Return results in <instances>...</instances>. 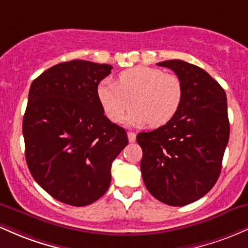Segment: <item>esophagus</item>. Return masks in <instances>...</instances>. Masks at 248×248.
Here are the masks:
<instances>
[{
    "label": "esophagus",
    "mask_w": 248,
    "mask_h": 248,
    "mask_svg": "<svg viewBox=\"0 0 248 248\" xmlns=\"http://www.w3.org/2000/svg\"><path fill=\"white\" fill-rule=\"evenodd\" d=\"M127 138H129L130 143H133L136 140V133L135 132H129L127 133Z\"/></svg>",
    "instance_id": "1"
}]
</instances>
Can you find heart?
I'll return each mask as SVG.
<instances>
[{"label":"heart","instance_id":"heart-1","mask_svg":"<svg viewBox=\"0 0 248 248\" xmlns=\"http://www.w3.org/2000/svg\"><path fill=\"white\" fill-rule=\"evenodd\" d=\"M103 110L112 122L127 116L130 125L149 123L160 126L173 118L183 101V84L176 75L152 66H135L122 71L118 82L105 79L97 89Z\"/></svg>","mask_w":248,"mask_h":248}]
</instances>
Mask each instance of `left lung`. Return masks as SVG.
<instances>
[{
  "mask_svg": "<svg viewBox=\"0 0 248 248\" xmlns=\"http://www.w3.org/2000/svg\"><path fill=\"white\" fill-rule=\"evenodd\" d=\"M158 65L180 79L183 101L165 125L137 135L143 150L141 176L155 199L184 206L204 197L220 174L230 137L226 93L206 71L185 61Z\"/></svg>",
  "mask_w": 248,
  "mask_h": 248,
  "instance_id": "left-lung-1",
  "label": "left lung"
}]
</instances>
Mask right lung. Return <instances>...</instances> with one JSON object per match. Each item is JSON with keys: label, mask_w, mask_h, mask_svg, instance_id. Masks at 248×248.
<instances>
[{"label": "right lung", "mask_w": 248, "mask_h": 248, "mask_svg": "<svg viewBox=\"0 0 248 248\" xmlns=\"http://www.w3.org/2000/svg\"><path fill=\"white\" fill-rule=\"evenodd\" d=\"M112 66L74 60L51 66L30 85L23 117L30 173L51 197L72 206L99 199L111 164L127 145L123 127L104 116L97 88Z\"/></svg>", "instance_id": "add662e5"}]
</instances>
